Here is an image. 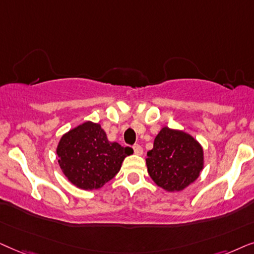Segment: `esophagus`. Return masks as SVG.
<instances>
[{
	"label": "esophagus",
	"mask_w": 254,
	"mask_h": 254,
	"mask_svg": "<svg viewBox=\"0 0 254 254\" xmlns=\"http://www.w3.org/2000/svg\"><path fill=\"white\" fill-rule=\"evenodd\" d=\"M133 151H134V153H136L137 155L143 154V147H141L140 145H138V144H136L133 146Z\"/></svg>",
	"instance_id": "obj_1"
}]
</instances>
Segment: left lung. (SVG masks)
Listing matches in <instances>:
<instances>
[{"label":"left lung","instance_id":"8db88e82","mask_svg":"<svg viewBox=\"0 0 254 254\" xmlns=\"http://www.w3.org/2000/svg\"><path fill=\"white\" fill-rule=\"evenodd\" d=\"M146 166L155 185L170 192L181 191L200 177L203 147L191 134L164 127L147 152Z\"/></svg>","mask_w":254,"mask_h":254}]
</instances>
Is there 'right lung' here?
Wrapping results in <instances>:
<instances>
[{
    "label": "right lung",
    "mask_w": 254,
    "mask_h": 254,
    "mask_svg": "<svg viewBox=\"0 0 254 254\" xmlns=\"http://www.w3.org/2000/svg\"><path fill=\"white\" fill-rule=\"evenodd\" d=\"M132 148L108 140L99 123L87 121L60 138L57 154L63 173L70 184L84 190L103 187L122 167Z\"/></svg>",
    "instance_id": "add662e5"
}]
</instances>
